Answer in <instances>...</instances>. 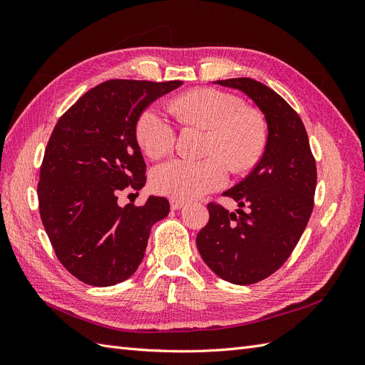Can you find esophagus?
<instances>
[{
    "mask_svg": "<svg viewBox=\"0 0 365 365\" xmlns=\"http://www.w3.org/2000/svg\"><path fill=\"white\" fill-rule=\"evenodd\" d=\"M185 205V202L182 201V200H175V197H172L170 200V207H172V210H180V208H182Z\"/></svg>",
    "mask_w": 365,
    "mask_h": 365,
    "instance_id": "1",
    "label": "esophagus"
}]
</instances>
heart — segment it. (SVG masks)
<instances>
[{
    "instance_id": "obj_1",
    "label": "heart",
    "mask_w": 365,
    "mask_h": 365,
    "mask_svg": "<svg viewBox=\"0 0 365 365\" xmlns=\"http://www.w3.org/2000/svg\"><path fill=\"white\" fill-rule=\"evenodd\" d=\"M175 108L185 123L207 130L204 155L208 158H175L157 165L150 175L155 192L175 200H192L225 184V164L231 170L244 172L262 158L267 148V128L262 117L247 109L242 98L202 88L181 96ZM135 135L143 152L155 160L172 150L175 128L168 113L152 105L140 114Z\"/></svg>"
}]
</instances>
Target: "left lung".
Instances as JSON below:
<instances>
[{
	"mask_svg": "<svg viewBox=\"0 0 365 365\" xmlns=\"http://www.w3.org/2000/svg\"><path fill=\"white\" fill-rule=\"evenodd\" d=\"M213 83L248 96L267 120L268 138L256 168L224 192L239 208L208 204L196 247L220 279L252 284L277 271L300 240L314 208L317 165L303 121L283 97L248 77Z\"/></svg>",
	"mask_w": 365,
	"mask_h": 365,
	"instance_id": "1",
	"label": "left lung"
}]
</instances>
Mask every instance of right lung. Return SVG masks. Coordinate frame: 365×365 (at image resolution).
<instances>
[{
  "label": "right lung",
  "instance_id": "obj_1",
  "mask_svg": "<svg viewBox=\"0 0 365 365\" xmlns=\"http://www.w3.org/2000/svg\"><path fill=\"white\" fill-rule=\"evenodd\" d=\"M181 81L113 79L85 93L58 125L43 153L38 197L43 228L59 262L91 286H113L145 257L152 225L169 201L120 207L118 193L140 190L146 163L135 135L140 114Z\"/></svg>",
  "mask_w": 365,
  "mask_h": 365
}]
</instances>
